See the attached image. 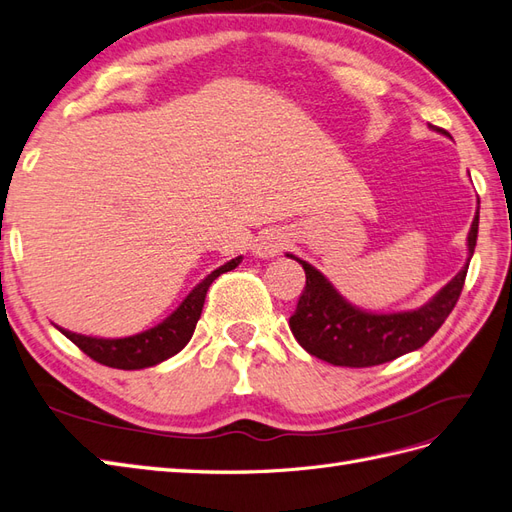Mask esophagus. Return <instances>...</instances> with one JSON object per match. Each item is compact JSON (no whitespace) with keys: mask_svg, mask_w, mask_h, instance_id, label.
<instances>
[{"mask_svg":"<svg viewBox=\"0 0 512 512\" xmlns=\"http://www.w3.org/2000/svg\"><path fill=\"white\" fill-rule=\"evenodd\" d=\"M284 245H286L284 236L280 232H265L256 243V254L263 256V258L278 256L284 249Z\"/></svg>","mask_w":512,"mask_h":512,"instance_id":"obj_1","label":"esophagus"}]
</instances>
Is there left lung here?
<instances>
[{
    "instance_id": "1",
    "label": "left lung",
    "mask_w": 512,
    "mask_h": 512,
    "mask_svg": "<svg viewBox=\"0 0 512 512\" xmlns=\"http://www.w3.org/2000/svg\"><path fill=\"white\" fill-rule=\"evenodd\" d=\"M434 130L445 134L441 128ZM478 219L480 215L469 230V258L478 241ZM295 260L306 271V286L289 319L291 332L308 354L336 367L382 365L426 345L454 310L469 269L467 263L426 306L408 313L371 315L347 304L315 267Z\"/></svg>"
}]
</instances>
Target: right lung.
Here are the masks:
<instances>
[{"instance_id":"obj_1","label":"right lung","mask_w":512,"mask_h":512,"mask_svg":"<svg viewBox=\"0 0 512 512\" xmlns=\"http://www.w3.org/2000/svg\"><path fill=\"white\" fill-rule=\"evenodd\" d=\"M239 263L241 256L232 258L230 263L215 269L208 278H204L189 295H186L184 302L173 310L165 321L147 332L126 336V339H95V336H84L69 330L60 332L99 365H106L112 369H145L158 365L162 360L178 354L182 347L191 341L197 319L202 315L208 286L213 284L221 273L234 269Z\"/></svg>"}]
</instances>
